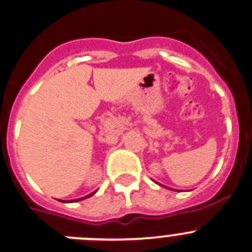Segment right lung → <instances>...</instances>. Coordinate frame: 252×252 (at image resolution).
I'll use <instances>...</instances> for the list:
<instances>
[{"label":"right lung","mask_w":252,"mask_h":252,"mask_svg":"<svg viewBox=\"0 0 252 252\" xmlns=\"http://www.w3.org/2000/svg\"><path fill=\"white\" fill-rule=\"evenodd\" d=\"M92 194H94V193H91L90 195H87V197H84V198H88V197H91V195H92ZM84 198H81V199H84ZM77 201H79V199H77Z\"/></svg>","instance_id":"1"}]
</instances>
